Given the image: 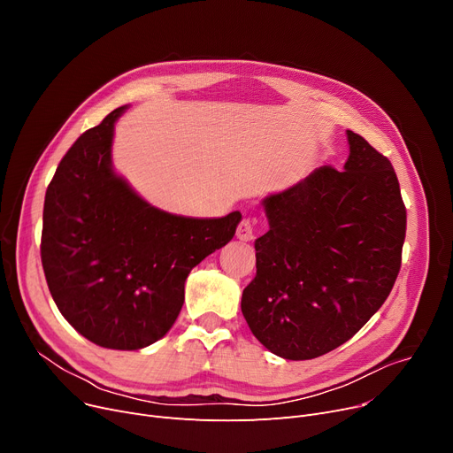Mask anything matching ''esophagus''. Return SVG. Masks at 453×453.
<instances>
[{"instance_id":"esophagus-1","label":"esophagus","mask_w":453,"mask_h":453,"mask_svg":"<svg viewBox=\"0 0 453 453\" xmlns=\"http://www.w3.org/2000/svg\"><path fill=\"white\" fill-rule=\"evenodd\" d=\"M258 233H260V226L257 224V220L246 217L241 220L239 227H236V239L248 242V241H253Z\"/></svg>"}]
</instances>
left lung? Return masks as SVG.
<instances>
[{"label":"left lung","instance_id":"left-lung-1","mask_svg":"<svg viewBox=\"0 0 453 453\" xmlns=\"http://www.w3.org/2000/svg\"><path fill=\"white\" fill-rule=\"evenodd\" d=\"M345 169L323 165L268 196L270 231L255 241L257 275L242 314L287 360L343 345L384 304L402 265L406 205L391 161L347 130Z\"/></svg>","mask_w":453,"mask_h":453}]
</instances>
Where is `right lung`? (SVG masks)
Returning <instances> with one entry per match:
<instances>
[{
    "mask_svg": "<svg viewBox=\"0 0 453 453\" xmlns=\"http://www.w3.org/2000/svg\"><path fill=\"white\" fill-rule=\"evenodd\" d=\"M115 108L65 152L47 187L42 266L62 316L106 349L163 338L185 299V279L226 246L241 212L187 219L142 202L111 171Z\"/></svg>",
    "mask_w": 453,
    "mask_h": 453,
    "instance_id": "obj_1",
    "label": "right lung"
}]
</instances>
